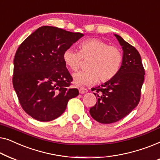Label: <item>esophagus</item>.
<instances>
[{"instance_id":"obj_1","label":"esophagus","mask_w":160,"mask_h":160,"mask_svg":"<svg viewBox=\"0 0 160 160\" xmlns=\"http://www.w3.org/2000/svg\"><path fill=\"white\" fill-rule=\"evenodd\" d=\"M79 92H80V93L83 94V93H86V92H88V90L86 88H85L81 87L79 88Z\"/></svg>"}]
</instances>
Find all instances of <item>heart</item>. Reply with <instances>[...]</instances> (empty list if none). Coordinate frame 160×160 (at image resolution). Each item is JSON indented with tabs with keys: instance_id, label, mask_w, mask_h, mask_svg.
I'll return each instance as SVG.
<instances>
[{
	"instance_id": "b5f03b06",
	"label": "heart",
	"mask_w": 160,
	"mask_h": 160,
	"mask_svg": "<svg viewBox=\"0 0 160 160\" xmlns=\"http://www.w3.org/2000/svg\"><path fill=\"white\" fill-rule=\"evenodd\" d=\"M79 48V51L68 48L63 53L64 64L74 72L80 69L82 60H88V69L73 75L77 85H92L98 80L101 82H108L118 73L123 56L118 47L109 46L98 38H90L81 42Z\"/></svg>"
}]
</instances>
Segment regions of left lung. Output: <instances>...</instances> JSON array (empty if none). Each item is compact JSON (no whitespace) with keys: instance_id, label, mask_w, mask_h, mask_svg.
<instances>
[{"instance_id":"1","label":"left lung","mask_w":160,"mask_h":160,"mask_svg":"<svg viewBox=\"0 0 160 160\" xmlns=\"http://www.w3.org/2000/svg\"><path fill=\"white\" fill-rule=\"evenodd\" d=\"M114 35L123 50L120 70L113 79L91 89L98 100L90 109V114L103 124L118 122L137 107L144 80L145 70L140 53L120 35Z\"/></svg>"}]
</instances>
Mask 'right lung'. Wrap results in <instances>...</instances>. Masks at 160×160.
<instances>
[{
  "label": "right lung",
  "instance_id": "obj_1",
  "mask_svg": "<svg viewBox=\"0 0 160 160\" xmlns=\"http://www.w3.org/2000/svg\"><path fill=\"white\" fill-rule=\"evenodd\" d=\"M84 35L43 26L27 38L13 59V85L22 109L40 122L64 113L67 103L78 96L70 88L72 77L63 60L64 51Z\"/></svg>",
  "mask_w": 160,
  "mask_h": 160
}]
</instances>
